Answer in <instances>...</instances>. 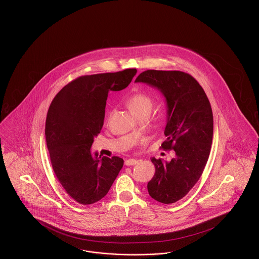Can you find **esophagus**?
Instances as JSON below:
<instances>
[{"instance_id": "1", "label": "esophagus", "mask_w": 259, "mask_h": 259, "mask_svg": "<svg viewBox=\"0 0 259 259\" xmlns=\"http://www.w3.org/2000/svg\"><path fill=\"white\" fill-rule=\"evenodd\" d=\"M138 162L139 161L137 160V159H127V160L125 161V165L126 166H133V165L138 164Z\"/></svg>"}]
</instances>
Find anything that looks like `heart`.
<instances>
[{"label":"heart","mask_w":259,"mask_h":259,"mask_svg":"<svg viewBox=\"0 0 259 259\" xmlns=\"http://www.w3.org/2000/svg\"><path fill=\"white\" fill-rule=\"evenodd\" d=\"M126 104L137 116L143 112L151 111L153 107V99L146 93L137 92L127 98Z\"/></svg>","instance_id":"obj_1"}]
</instances>
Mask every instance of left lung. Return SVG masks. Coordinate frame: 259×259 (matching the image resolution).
Returning a JSON list of instances; mask_svg holds the SVG:
<instances>
[{
    "label": "left lung",
    "mask_w": 259,
    "mask_h": 259,
    "mask_svg": "<svg viewBox=\"0 0 259 259\" xmlns=\"http://www.w3.org/2000/svg\"><path fill=\"white\" fill-rule=\"evenodd\" d=\"M135 82L157 88L167 103L165 150L174 149L170 162L151 158L155 174L148 184V194L163 204H172L197 183L209 158L212 142V111L197 80L181 71L148 70Z\"/></svg>",
    "instance_id": "obj_1"
}]
</instances>
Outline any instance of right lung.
<instances>
[{"instance_id": "obj_1", "label": "right lung", "mask_w": 259, "mask_h": 259, "mask_svg": "<svg viewBox=\"0 0 259 259\" xmlns=\"http://www.w3.org/2000/svg\"><path fill=\"white\" fill-rule=\"evenodd\" d=\"M136 69L79 76L52 100L46 120L50 161L69 196L90 205L107 195L123 167V159L94 155L90 148L104 124L109 91L129 85Z\"/></svg>"}]
</instances>
